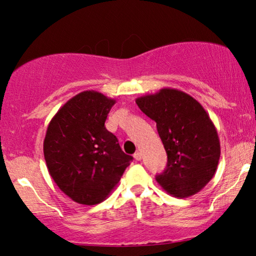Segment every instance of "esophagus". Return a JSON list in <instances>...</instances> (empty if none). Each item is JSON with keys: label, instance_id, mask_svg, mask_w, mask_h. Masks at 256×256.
I'll list each match as a JSON object with an SVG mask.
<instances>
[{"label": "esophagus", "instance_id": "34e87169", "mask_svg": "<svg viewBox=\"0 0 256 256\" xmlns=\"http://www.w3.org/2000/svg\"><path fill=\"white\" fill-rule=\"evenodd\" d=\"M141 158H142L141 152H138V151H136V152L134 154V159L138 160H138H141Z\"/></svg>", "mask_w": 256, "mask_h": 256}]
</instances>
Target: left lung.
I'll use <instances>...</instances> for the list:
<instances>
[{
	"instance_id": "1",
	"label": "left lung",
	"mask_w": 256,
	"mask_h": 256,
	"mask_svg": "<svg viewBox=\"0 0 256 256\" xmlns=\"http://www.w3.org/2000/svg\"><path fill=\"white\" fill-rule=\"evenodd\" d=\"M136 105L154 120L167 154V166L156 180L176 198H188L209 183L218 167L220 142L211 118L190 94L164 88L136 98Z\"/></svg>"
}]
</instances>
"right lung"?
Masks as SVG:
<instances>
[{
	"label": "right lung",
	"mask_w": 256,
	"mask_h": 256,
	"mask_svg": "<svg viewBox=\"0 0 256 256\" xmlns=\"http://www.w3.org/2000/svg\"><path fill=\"white\" fill-rule=\"evenodd\" d=\"M114 104V99L86 90L64 104L47 128L44 157L50 175L80 204L105 200L133 159L105 128Z\"/></svg>",
	"instance_id": "right-lung-1"
}]
</instances>
